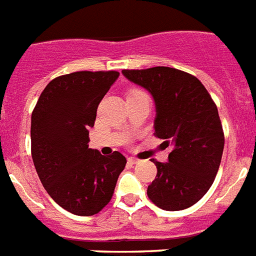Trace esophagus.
I'll return each mask as SVG.
<instances>
[{
  "mask_svg": "<svg viewBox=\"0 0 256 256\" xmlns=\"http://www.w3.org/2000/svg\"><path fill=\"white\" fill-rule=\"evenodd\" d=\"M138 159L137 158H133V156H130V158H128V163H130V164H137V163H138Z\"/></svg>",
  "mask_w": 256,
  "mask_h": 256,
  "instance_id": "1",
  "label": "esophagus"
}]
</instances>
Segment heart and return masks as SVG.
Segmentation results:
<instances>
[{
  "label": "heart",
  "mask_w": 256,
  "mask_h": 256,
  "mask_svg": "<svg viewBox=\"0 0 256 256\" xmlns=\"http://www.w3.org/2000/svg\"><path fill=\"white\" fill-rule=\"evenodd\" d=\"M137 94H145L142 90H138V89H132V90H130V93H128V96H137ZM126 96V97H128Z\"/></svg>",
  "instance_id": "b5f03b06"
}]
</instances>
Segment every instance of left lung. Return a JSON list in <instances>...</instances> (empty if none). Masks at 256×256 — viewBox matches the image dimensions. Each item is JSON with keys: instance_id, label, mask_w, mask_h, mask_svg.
I'll use <instances>...</instances> for the list:
<instances>
[{"instance_id": "left-lung-1", "label": "left lung", "mask_w": 256, "mask_h": 256, "mask_svg": "<svg viewBox=\"0 0 256 256\" xmlns=\"http://www.w3.org/2000/svg\"><path fill=\"white\" fill-rule=\"evenodd\" d=\"M128 80L150 92L156 104L154 136L174 149L168 163L152 159L155 180L149 200L162 210L180 211L208 192L224 150V130L218 107L204 85L185 71L171 67L123 70Z\"/></svg>"}]
</instances>
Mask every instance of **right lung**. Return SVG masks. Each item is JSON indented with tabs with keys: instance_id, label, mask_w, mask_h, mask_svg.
<instances>
[{
	"instance_id": "right-lung-1",
	"label": "right lung",
	"mask_w": 256,
	"mask_h": 256,
	"mask_svg": "<svg viewBox=\"0 0 256 256\" xmlns=\"http://www.w3.org/2000/svg\"><path fill=\"white\" fill-rule=\"evenodd\" d=\"M118 71H78L45 86L30 118V152L45 190L78 216L98 214L111 200L126 164L119 152L104 156L89 149L97 108Z\"/></svg>"
}]
</instances>
